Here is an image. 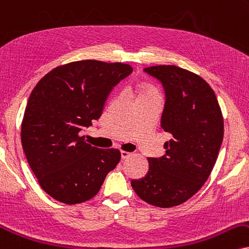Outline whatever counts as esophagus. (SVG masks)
Segmentation results:
<instances>
[{
  "instance_id": "1",
  "label": "esophagus",
  "mask_w": 249,
  "mask_h": 249,
  "mask_svg": "<svg viewBox=\"0 0 249 249\" xmlns=\"http://www.w3.org/2000/svg\"><path fill=\"white\" fill-rule=\"evenodd\" d=\"M131 156V152L128 151H121V158L122 159H128Z\"/></svg>"
}]
</instances>
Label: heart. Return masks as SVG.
<instances>
[{
	"label": "heart",
	"instance_id": "1",
	"mask_svg": "<svg viewBox=\"0 0 249 249\" xmlns=\"http://www.w3.org/2000/svg\"><path fill=\"white\" fill-rule=\"evenodd\" d=\"M144 98H159L158 91L152 87H145L140 91L139 100L144 99Z\"/></svg>",
	"mask_w": 249,
	"mask_h": 249
}]
</instances>
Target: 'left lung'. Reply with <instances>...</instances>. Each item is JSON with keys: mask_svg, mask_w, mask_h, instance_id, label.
<instances>
[{"mask_svg": "<svg viewBox=\"0 0 249 249\" xmlns=\"http://www.w3.org/2000/svg\"><path fill=\"white\" fill-rule=\"evenodd\" d=\"M144 71L164 87L160 124L172 139L164 144V156L148 158V174L131 181V187L146 203L176 207L209 178L223 142V114L213 90L196 73L177 66H153Z\"/></svg>", "mask_w": 249, "mask_h": 249, "instance_id": "obj_1", "label": "left lung"}]
</instances>
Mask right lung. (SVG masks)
<instances>
[{"instance_id": "1", "label": "right lung", "mask_w": 249, "mask_h": 249, "mask_svg": "<svg viewBox=\"0 0 249 249\" xmlns=\"http://www.w3.org/2000/svg\"><path fill=\"white\" fill-rule=\"evenodd\" d=\"M131 72L121 62L76 61L46 73L31 92L21 144L40 187L56 201L92 198L118 165V149L92 146L79 133L100 118L110 91Z\"/></svg>"}]
</instances>
